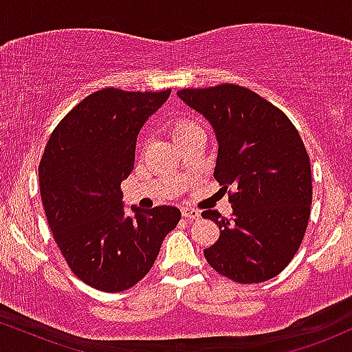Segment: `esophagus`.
<instances>
[{"label": "esophagus", "instance_id": "1", "mask_svg": "<svg viewBox=\"0 0 352 352\" xmlns=\"http://www.w3.org/2000/svg\"><path fill=\"white\" fill-rule=\"evenodd\" d=\"M181 214H183V218H186V219H199L201 218V212L196 211V209H191V208H183L181 209Z\"/></svg>", "mask_w": 352, "mask_h": 352}]
</instances>
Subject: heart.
<instances>
[{
  "mask_svg": "<svg viewBox=\"0 0 352 352\" xmlns=\"http://www.w3.org/2000/svg\"><path fill=\"white\" fill-rule=\"evenodd\" d=\"M196 126H197V124L195 123V121H189V120H179V121H176L175 128H173V138L179 136V134L186 133V131H189V129L196 128Z\"/></svg>",
  "mask_w": 352,
  "mask_h": 352,
  "instance_id": "obj_1",
  "label": "heart"
}]
</instances>
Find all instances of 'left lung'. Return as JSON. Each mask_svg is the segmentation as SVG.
Here are the masks:
<instances>
[{"label": "left lung", "mask_w": 352, "mask_h": 352, "mask_svg": "<svg viewBox=\"0 0 352 352\" xmlns=\"http://www.w3.org/2000/svg\"><path fill=\"white\" fill-rule=\"evenodd\" d=\"M177 96L211 124L214 177L224 191L234 189L231 218L203 212L221 231L204 258L241 284L274 278L301 246L309 219L313 183L301 136L286 114L241 86L181 89Z\"/></svg>", "instance_id": "left-lung-1"}]
</instances>
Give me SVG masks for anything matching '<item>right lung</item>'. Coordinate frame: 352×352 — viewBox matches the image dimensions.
<instances>
[{
	"label": "right lung",
	"instance_id": "right-lung-1",
	"mask_svg": "<svg viewBox=\"0 0 352 352\" xmlns=\"http://www.w3.org/2000/svg\"><path fill=\"white\" fill-rule=\"evenodd\" d=\"M169 94L96 91L59 121L43 153L39 191L51 232L71 271L94 289L140 283L181 219L175 206L128 212L121 191L138 134Z\"/></svg>",
	"mask_w": 352,
	"mask_h": 352
}]
</instances>
